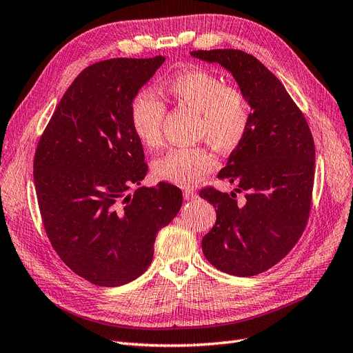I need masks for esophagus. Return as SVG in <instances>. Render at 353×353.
<instances>
[{
    "mask_svg": "<svg viewBox=\"0 0 353 353\" xmlns=\"http://www.w3.org/2000/svg\"><path fill=\"white\" fill-rule=\"evenodd\" d=\"M183 194H185V199H186V201H193V199L198 198V193L194 192L193 189H185Z\"/></svg>",
    "mask_w": 353,
    "mask_h": 353,
    "instance_id": "obj_1",
    "label": "esophagus"
}]
</instances>
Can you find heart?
<instances>
[{"mask_svg": "<svg viewBox=\"0 0 353 353\" xmlns=\"http://www.w3.org/2000/svg\"><path fill=\"white\" fill-rule=\"evenodd\" d=\"M165 91L181 106L198 113L194 137L205 139L219 152L236 150L249 132L250 101L237 85H227L224 78L205 68H193L174 75ZM164 101L150 90L134 99L130 109L134 132L148 148L163 143ZM216 163L205 147H177L154 163V174L179 186H189L211 173Z\"/></svg>", "mask_w": 353, "mask_h": 353, "instance_id": "1", "label": "heart"}]
</instances>
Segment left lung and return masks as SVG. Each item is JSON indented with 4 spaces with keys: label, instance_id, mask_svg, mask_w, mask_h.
<instances>
[{
    "label": "left lung",
    "instance_id": "obj_1",
    "mask_svg": "<svg viewBox=\"0 0 353 353\" xmlns=\"http://www.w3.org/2000/svg\"><path fill=\"white\" fill-rule=\"evenodd\" d=\"M218 62L236 78L252 108L249 132L218 177L237 183V194L208 186L216 223L202 239L212 266L236 276L259 275L288 254L303 236L311 211L316 148L303 112L265 65L239 49L192 50Z\"/></svg>",
    "mask_w": 353,
    "mask_h": 353
}]
</instances>
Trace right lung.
Here are the masks:
<instances>
[{
	"label": "right lung",
	"instance_id": "1",
	"mask_svg": "<svg viewBox=\"0 0 353 353\" xmlns=\"http://www.w3.org/2000/svg\"><path fill=\"white\" fill-rule=\"evenodd\" d=\"M164 57L113 58L83 70L39 139L33 177L46 236L62 262L99 286L141 276L155 236L181 208L170 183L138 188L148 165L130 121L139 88Z\"/></svg>",
	"mask_w": 353,
	"mask_h": 353
}]
</instances>
